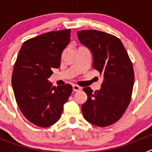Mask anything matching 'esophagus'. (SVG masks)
I'll list each match as a JSON object with an SVG mask.
<instances>
[{
    "mask_svg": "<svg viewBox=\"0 0 152 152\" xmlns=\"http://www.w3.org/2000/svg\"><path fill=\"white\" fill-rule=\"evenodd\" d=\"M81 89H82V88H81V87H80V86L77 85V84H74L73 85V91H80Z\"/></svg>",
    "mask_w": 152,
    "mask_h": 152,
    "instance_id": "esophagus-1",
    "label": "esophagus"
}]
</instances>
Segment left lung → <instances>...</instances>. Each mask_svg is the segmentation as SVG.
Listing matches in <instances>:
<instances>
[{"mask_svg":"<svg viewBox=\"0 0 152 152\" xmlns=\"http://www.w3.org/2000/svg\"><path fill=\"white\" fill-rule=\"evenodd\" d=\"M79 41L89 48L93 55L94 69L103 77L100 91H83L88 100L82 105L84 119L99 127L116 123L128 107L133 89L132 63L121 40L113 35L95 30L77 32Z\"/></svg>","mask_w":152,"mask_h":152,"instance_id":"left-lung-1","label":"left lung"}]
</instances>
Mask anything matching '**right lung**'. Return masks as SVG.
I'll return each mask as SVG.
<instances>
[{"label":"right lung","instance_id":"right-lung-1","mask_svg":"<svg viewBox=\"0 0 152 152\" xmlns=\"http://www.w3.org/2000/svg\"><path fill=\"white\" fill-rule=\"evenodd\" d=\"M70 36L67 29L26 40L14 64L11 82L17 105L27 120L39 127H49L60 119L72 94L71 84L56 88L48 81L52 68L60 66Z\"/></svg>","mask_w":152,"mask_h":152}]
</instances>
